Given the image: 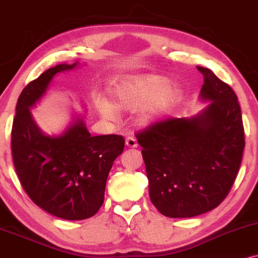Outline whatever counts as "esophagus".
<instances>
[{
    "mask_svg": "<svg viewBox=\"0 0 258 258\" xmlns=\"http://www.w3.org/2000/svg\"><path fill=\"white\" fill-rule=\"evenodd\" d=\"M126 147L128 148H137L138 144H137V139L135 137H127L126 138Z\"/></svg>",
    "mask_w": 258,
    "mask_h": 258,
    "instance_id": "1",
    "label": "esophagus"
}]
</instances>
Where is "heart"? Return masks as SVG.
I'll return each mask as SVG.
<instances>
[{
	"mask_svg": "<svg viewBox=\"0 0 258 258\" xmlns=\"http://www.w3.org/2000/svg\"><path fill=\"white\" fill-rule=\"evenodd\" d=\"M181 94L179 86L170 85L169 78L154 73L127 76L111 85L114 104L120 109H139L138 120L144 125L168 111ZM95 104L104 119H116V108L109 99L96 96Z\"/></svg>",
	"mask_w": 258,
	"mask_h": 258,
	"instance_id": "1",
	"label": "heart"
}]
</instances>
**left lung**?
<instances>
[{
	"label": "left lung",
	"instance_id": "1",
	"mask_svg": "<svg viewBox=\"0 0 258 258\" xmlns=\"http://www.w3.org/2000/svg\"><path fill=\"white\" fill-rule=\"evenodd\" d=\"M203 74L202 102L191 117L154 123L137 135L143 148L149 195L168 218H194L215 209L237 178L245 147L237 95L209 68Z\"/></svg>",
	"mask_w": 258,
	"mask_h": 258
}]
</instances>
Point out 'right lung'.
<instances>
[{
	"instance_id": "right-lung-1",
	"label": "right lung",
	"mask_w": 258,
	"mask_h": 258,
	"mask_svg": "<svg viewBox=\"0 0 258 258\" xmlns=\"http://www.w3.org/2000/svg\"><path fill=\"white\" fill-rule=\"evenodd\" d=\"M78 66L56 64L31 82L18 98L12 127V155L24 190L39 208L63 220L89 219L98 212L108 174L125 147L121 136L90 135L82 115L56 136L36 123L31 109L54 77Z\"/></svg>"
}]
</instances>
